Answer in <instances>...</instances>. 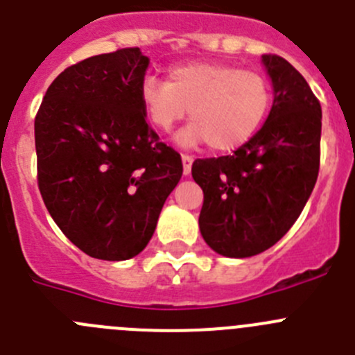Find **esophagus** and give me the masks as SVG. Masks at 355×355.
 Listing matches in <instances>:
<instances>
[{
	"label": "esophagus",
	"mask_w": 355,
	"mask_h": 355,
	"mask_svg": "<svg viewBox=\"0 0 355 355\" xmlns=\"http://www.w3.org/2000/svg\"><path fill=\"white\" fill-rule=\"evenodd\" d=\"M181 160H183V172H184V175H190L191 164H193V158H191L190 155H183V157H181Z\"/></svg>",
	"instance_id": "34e87169"
}]
</instances>
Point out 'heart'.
I'll use <instances>...</instances> for the list:
<instances>
[{"instance_id": "b5f03b06", "label": "heart", "mask_w": 355, "mask_h": 355, "mask_svg": "<svg viewBox=\"0 0 355 355\" xmlns=\"http://www.w3.org/2000/svg\"><path fill=\"white\" fill-rule=\"evenodd\" d=\"M270 85L256 71L230 64L191 62L168 71L167 82L146 76L141 103L148 121L160 132H171L190 114L191 121L175 136L183 148L209 143L228 151L248 143L270 110Z\"/></svg>"}]
</instances>
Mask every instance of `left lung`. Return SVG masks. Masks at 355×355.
<instances>
[{"label":"left lung","mask_w":355,"mask_h":355,"mask_svg":"<svg viewBox=\"0 0 355 355\" xmlns=\"http://www.w3.org/2000/svg\"><path fill=\"white\" fill-rule=\"evenodd\" d=\"M261 62L273 87L261 129L234 155L198 158L191 167L204 191L202 237L228 258H249L281 241L302 214L319 174V101L286 59L261 55Z\"/></svg>","instance_id":"obj_1"}]
</instances>
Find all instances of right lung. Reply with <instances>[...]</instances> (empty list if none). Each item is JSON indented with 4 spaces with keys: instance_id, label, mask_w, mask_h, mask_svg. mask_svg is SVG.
<instances>
[{
    "instance_id": "right-lung-1",
    "label": "right lung",
    "mask_w": 355,
    "mask_h": 355,
    "mask_svg": "<svg viewBox=\"0 0 355 355\" xmlns=\"http://www.w3.org/2000/svg\"><path fill=\"white\" fill-rule=\"evenodd\" d=\"M148 66L139 49L89 57L53 80L36 114L43 202L62 234L97 259L139 254L183 174L180 153L144 120Z\"/></svg>"
}]
</instances>
